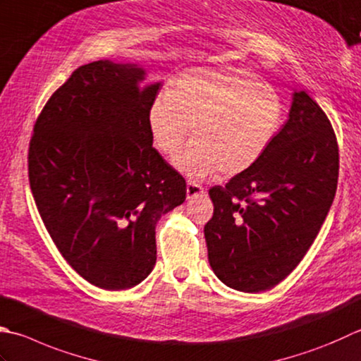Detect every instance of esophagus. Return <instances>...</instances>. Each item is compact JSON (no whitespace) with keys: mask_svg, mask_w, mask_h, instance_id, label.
Here are the masks:
<instances>
[{"mask_svg":"<svg viewBox=\"0 0 361 361\" xmlns=\"http://www.w3.org/2000/svg\"><path fill=\"white\" fill-rule=\"evenodd\" d=\"M203 192H204L203 186L197 185L195 181H188V185H186V195H188V199H194V197L202 195Z\"/></svg>","mask_w":361,"mask_h":361,"instance_id":"esophagus-1","label":"esophagus"}]
</instances>
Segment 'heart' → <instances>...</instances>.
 Listing matches in <instances>:
<instances>
[{
    "instance_id": "1",
    "label": "heart",
    "mask_w": 361,
    "mask_h": 361,
    "mask_svg": "<svg viewBox=\"0 0 361 361\" xmlns=\"http://www.w3.org/2000/svg\"><path fill=\"white\" fill-rule=\"evenodd\" d=\"M283 104L269 84L245 68H194L172 81L148 109L154 148L192 178L221 171L235 176L263 158L277 134Z\"/></svg>"
}]
</instances>
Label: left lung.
Wrapping results in <instances>:
<instances>
[{"label": "left lung", "mask_w": 361, "mask_h": 361, "mask_svg": "<svg viewBox=\"0 0 361 361\" xmlns=\"http://www.w3.org/2000/svg\"><path fill=\"white\" fill-rule=\"evenodd\" d=\"M340 153L326 112L294 92L289 118L255 166L209 189L204 225L217 279L244 293L279 285L305 257L334 203Z\"/></svg>", "instance_id": "1"}]
</instances>
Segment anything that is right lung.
<instances>
[{"label":"right lung","mask_w":361,"mask_h":361,"mask_svg":"<svg viewBox=\"0 0 361 361\" xmlns=\"http://www.w3.org/2000/svg\"><path fill=\"white\" fill-rule=\"evenodd\" d=\"M136 63L76 68L34 125L27 175L39 214L67 263L98 288L139 285L157 263L154 225L186 181L148 131L161 82L139 89Z\"/></svg>","instance_id":"right-lung-1"}]
</instances>
